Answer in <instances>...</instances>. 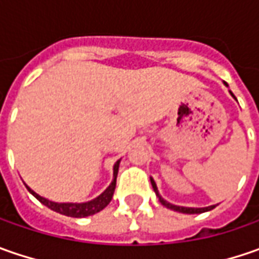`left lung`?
<instances>
[{"label": "left lung", "instance_id": "1", "mask_svg": "<svg viewBox=\"0 0 259 259\" xmlns=\"http://www.w3.org/2000/svg\"><path fill=\"white\" fill-rule=\"evenodd\" d=\"M234 96V94H232ZM235 98V96H234ZM151 184H153V189H154L155 194H157V197H158V200H160V203L164 204L165 207H168V209H171V210H176V212H182V213H203V212H207V210H212L213 207L216 206H209V207H183V206H176V204L168 203V202H165L164 199L158 194V190H157V186H155L154 180L151 179Z\"/></svg>", "mask_w": 259, "mask_h": 259}]
</instances>
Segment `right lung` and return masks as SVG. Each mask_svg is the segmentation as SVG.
<instances>
[{
  "instance_id": "right-lung-1",
  "label": "right lung",
  "mask_w": 259,
  "mask_h": 259,
  "mask_svg": "<svg viewBox=\"0 0 259 259\" xmlns=\"http://www.w3.org/2000/svg\"><path fill=\"white\" fill-rule=\"evenodd\" d=\"M118 167H119V160L115 163L114 165V180L112 183L109 184V187L105 190L104 193L101 196H98L96 199L91 200V202H86V203H55V202H50L45 197L38 196V194L33 192L28 186H25L28 189V192L34 196L35 199L47 206L49 209L55 210L57 213L65 214V216H70V218H86V216H91V214L98 213L101 212L102 209H105L109 202L112 200V196L115 192V186H116V176H118Z\"/></svg>"
}]
</instances>
